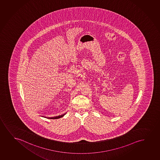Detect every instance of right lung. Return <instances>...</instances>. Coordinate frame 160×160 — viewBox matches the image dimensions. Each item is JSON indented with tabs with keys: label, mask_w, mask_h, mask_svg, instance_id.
<instances>
[{
	"label": "right lung",
	"mask_w": 160,
	"mask_h": 160,
	"mask_svg": "<svg viewBox=\"0 0 160 160\" xmlns=\"http://www.w3.org/2000/svg\"><path fill=\"white\" fill-rule=\"evenodd\" d=\"M66 114V113H64V114H62V115H60V116H55V117H47L44 116H41L43 117H44V118H47L49 119H58L60 118L61 117H63L64 116L65 114Z\"/></svg>",
	"instance_id": "add662e5"
}]
</instances>
